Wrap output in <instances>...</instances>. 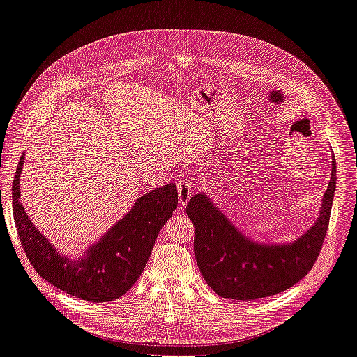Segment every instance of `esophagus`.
I'll use <instances>...</instances> for the list:
<instances>
[{"instance_id": "1", "label": "esophagus", "mask_w": 357, "mask_h": 357, "mask_svg": "<svg viewBox=\"0 0 357 357\" xmlns=\"http://www.w3.org/2000/svg\"><path fill=\"white\" fill-rule=\"evenodd\" d=\"M192 181H194V178L185 177L178 183V198L181 206H186L192 197V189H194L192 188Z\"/></svg>"}]
</instances>
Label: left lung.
<instances>
[{"mask_svg": "<svg viewBox=\"0 0 357 357\" xmlns=\"http://www.w3.org/2000/svg\"><path fill=\"white\" fill-rule=\"evenodd\" d=\"M319 219L311 229L290 245H259L248 240L204 194L190 198L186 213L195 227L194 250L202 278L218 296L255 301L282 293L307 275L329 228L336 167Z\"/></svg>", "mask_w": 357, "mask_h": 357, "instance_id": "left-lung-1", "label": "left lung"}]
</instances>
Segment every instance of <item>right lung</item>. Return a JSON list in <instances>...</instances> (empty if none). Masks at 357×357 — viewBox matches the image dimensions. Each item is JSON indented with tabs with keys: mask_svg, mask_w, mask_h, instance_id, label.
<instances>
[{
	"mask_svg": "<svg viewBox=\"0 0 357 357\" xmlns=\"http://www.w3.org/2000/svg\"><path fill=\"white\" fill-rule=\"evenodd\" d=\"M22 168L24 155L13 178V218L34 271L59 290L82 301L109 302L130 290L149 261L159 231L177 208L174 183L139 197L129 213L90 248L82 261L76 263L56 252L28 219L19 189Z\"/></svg>",
	"mask_w": 357,
	"mask_h": 357,
	"instance_id": "obj_1",
	"label": "right lung"
}]
</instances>
